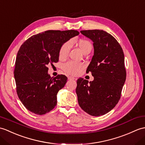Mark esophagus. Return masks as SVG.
Wrapping results in <instances>:
<instances>
[{
  "mask_svg": "<svg viewBox=\"0 0 145 145\" xmlns=\"http://www.w3.org/2000/svg\"><path fill=\"white\" fill-rule=\"evenodd\" d=\"M75 78H73V77H72V76H69L68 77V80H75Z\"/></svg>",
  "mask_w": 145,
  "mask_h": 145,
  "instance_id": "1",
  "label": "esophagus"
}]
</instances>
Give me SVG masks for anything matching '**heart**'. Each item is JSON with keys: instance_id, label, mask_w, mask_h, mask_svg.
<instances>
[{"instance_id": "obj_1", "label": "heart", "mask_w": 145, "mask_h": 145, "mask_svg": "<svg viewBox=\"0 0 145 145\" xmlns=\"http://www.w3.org/2000/svg\"><path fill=\"white\" fill-rule=\"evenodd\" d=\"M78 45L80 49L83 54L87 52H90L92 49L93 46L90 41L86 39H81L79 41ZM72 46V41H68L63 43L60 47L59 50V58L60 59H65L68 56L70 48ZM85 65L82 63H76L72 61L67 62L62 66V69L66 73L70 75H78L81 71L84 69Z\"/></svg>"}]
</instances>
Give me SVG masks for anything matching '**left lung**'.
<instances>
[{
    "instance_id": "8db88e82",
    "label": "left lung",
    "mask_w": 145,
    "mask_h": 145,
    "mask_svg": "<svg viewBox=\"0 0 145 145\" xmlns=\"http://www.w3.org/2000/svg\"><path fill=\"white\" fill-rule=\"evenodd\" d=\"M82 35L93 42L94 56L86 72L93 82L77 80L76 93L79 106L93 116L109 112L118 103L126 79L124 54L118 41L103 30H83Z\"/></svg>"
}]
</instances>
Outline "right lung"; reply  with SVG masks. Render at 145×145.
<instances>
[{
  "label": "right lung",
  "mask_w": 145,
  "mask_h": 145,
  "mask_svg": "<svg viewBox=\"0 0 145 145\" xmlns=\"http://www.w3.org/2000/svg\"><path fill=\"white\" fill-rule=\"evenodd\" d=\"M78 35L76 30H48L31 36L20 48L13 72L16 93L30 112L43 115L56 107L57 94L67 78L50 77L48 65L58 62L60 47Z\"/></svg>",
  "instance_id": "right-lung-1"
}]
</instances>
